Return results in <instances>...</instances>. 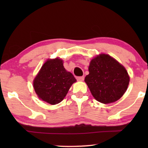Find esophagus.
<instances>
[{
  "label": "esophagus",
  "mask_w": 148,
  "mask_h": 148,
  "mask_svg": "<svg viewBox=\"0 0 148 148\" xmlns=\"http://www.w3.org/2000/svg\"><path fill=\"white\" fill-rule=\"evenodd\" d=\"M77 79L79 82H83V81L84 80V77H77Z\"/></svg>",
  "instance_id": "esophagus-1"
}]
</instances>
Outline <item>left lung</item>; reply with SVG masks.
<instances>
[{
  "mask_svg": "<svg viewBox=\"0 0 148 148\" xmlns=\"http://www.w3.org/2000/svg\"><path fill=\"white\" fill-rule=\"evenodd\" d=\"M85 82L92 96L102 104L119 100L128 88L130 77L123 64L107 54L100 53L91 60Z\"/></svg>",
  "mask_w": 148,
  "mask_h": 148,
  "instance_id": "obj_1",
  "label": "left lung"
}]
</instances>
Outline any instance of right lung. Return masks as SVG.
Returning a JSON list of instances; mask_svg holds the SVG:
<instances>
[{
	"label": "right lung",
	"instance_id": "obj_1",
	"mask_svg": "<svg viewBox=\"0 0 148 148\" xmlns=\"http://www.w3.org/2000/svg\"><path fill=\"white\" fill-rule=\"evenodd\" d=\"M76 82L71 73L64 69L63 60L56 57L46 60L34 78L33 87L40 100L55 105L63 100Z\"/></svg>",
	"mask_w": 148,
	"mask_h": 148
}]
</instances>
